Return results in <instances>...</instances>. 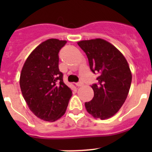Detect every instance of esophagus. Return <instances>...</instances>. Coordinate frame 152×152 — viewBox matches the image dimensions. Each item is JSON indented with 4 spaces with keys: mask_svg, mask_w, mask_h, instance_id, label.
<instances>
[{
    "mask_svg": "<svg viewBox=\"0 0 152 152\" xmlns=\"http://www.w3.org/2000/svg\"><path fill=\"white\" fill-rule=\"evenodd\" d=\"M76 85H77L78 87H82V86L84 85V83L82 82H79L78 83H76Z\"/></svg>",
    "mask_w": 152,
    "mask_h": 152,
    "instance_id": "obj_1",
    "label": "esophagus"
}]
</instances>
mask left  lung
<instances>
[{"mask_svg":"<svg viewBox=\"0 0 152 152\" xmlns=\"http://www.w3.org/2000/svg\"><path fill=\"white\" fill-rule=\"evenodd\" d=\"M87 56L90 70L99 73L97 84L91 86L94 96L85 102L87 113L105 120L115 115L128 96L132 72L121 52L101 38L77 42Z\"/></svg>","mask_w":152,"mask_h":152,"instance_id":"left-lung-1","label":"left lung"}]
</instances>
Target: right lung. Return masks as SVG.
Wrapping results in <instances>:
<instances>
[{
	"label": "right lung",
	"mask_w": 152,
	"mask_h": 152,
	"mask_svg": "<svg viewBox=\"0 0 152 152\" xmlns=\"http://www.w3.org/2000/svg\"><path fill=\"white\" fill-rule=\"evenodd\" d=\"M66 40L48 39L34 49L20 77L23 96L37 118L53 122L65 113L72 91L64 83L59 69V50Z\"/></svg>",
	"instance_id": "1"
}]
</instances>
